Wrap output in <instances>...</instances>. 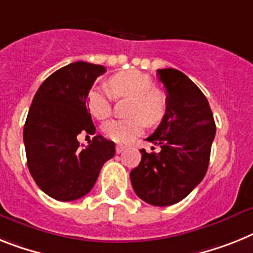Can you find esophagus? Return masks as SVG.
<instances>
[{"label": "esophagus", "instance_id": "1", "mask_svg": "<svg viewBox=\"0 0 253 253\" xmlns=\"http://www.w3.org/2000/svg\"><path fill=\"white\" fill-rule=\"evenodd\" d=\"M125 149H126V146L121 145V144H118V145L116 146V152L118 153V154H120V153H122Z\"/></svg>", "mask_w": 253, "mask_h": 253}]
</instances>
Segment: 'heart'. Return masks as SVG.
<instances>
[{
	"label": "heart",
	"mask_w": 253,
	"mask_h": 253,
	"mask_svg": "<svg viewBox=\"0 0 253 253\" xmlns=\"http://www.w3.org/2000/svg\"><path fill=\"white\" fill-rule=\"evenodd\" d=\"M105 87H92L87 94V107L97 120H105L112 114L114 95L116 99L131 97L127 120H112L103 126L105 136L116 143H131L143 133L145 123L156 126L167 113L166 92L154 87L152 77L139 71H126L114 74Z\"/></svg>",
	"instance_id": "obj_1"
}]
</instances>
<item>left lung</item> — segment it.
I'll return each instance as SVG.
<instances>
[{
	"label": "left lung",
	"instance_id": "obj_1",
	"mask_svg": "<svg viewBox=\"0 0 253 253\" xmlns=\"http://www.w3.org/2000/svg\"><path fill=\"white\" fill-rule=\"evenodd\" d=\"M157 72L167 91L169 107L146 140L161 150H140L141 161L130 179L140 199L165 207L182 201L203 180L216 125L209 101L192 80L173 68Z\"/></svg>",
	"mask_w": 253,
	"mask_h": 253
}]
</instances>
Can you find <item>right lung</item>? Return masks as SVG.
<instances>
[{
    "label": "right lung",
    "mask_w": 253,
    "mask_h": 253,
    "mask_svg": "<svg viewBox=\"0 0 253 253\" xmlns=\"http://www.w3.org/2000/svg\"><path fill=\"white\" fill-rule=\"evenodd\" d=\"M103 65L76 61L43 81L24 125L23 140L29 172L51 198L69 202L90 192L103 165L116 154L113 141L96 135L86 148L81 132L95 133L86 97Z\"/></svg>",
    "instance_id": "right-lung-1"
}]
</instances>
